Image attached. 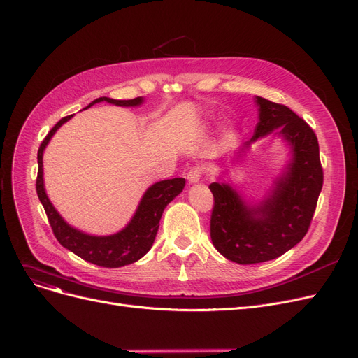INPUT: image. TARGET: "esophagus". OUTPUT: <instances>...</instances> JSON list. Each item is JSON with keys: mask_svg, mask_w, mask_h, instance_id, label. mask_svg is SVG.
I'll return each instance as SVG.
<instances>
[{"mask_svg": "<svg viewBox=\"0 0 358 358\" xmlns=\"http://www.w3.org/2000/svg\"><path fill=\"white\" fill-rule=\"evenodd\" d=\"M202 174H203V168L202 166H193L187 172V180H189V182L196 184V182L201 181Z\"/></svg>", "mask_w": 358, "mask_h": 358, "instance_id": "34e87169", "label": "esophagus"}]
</instances>
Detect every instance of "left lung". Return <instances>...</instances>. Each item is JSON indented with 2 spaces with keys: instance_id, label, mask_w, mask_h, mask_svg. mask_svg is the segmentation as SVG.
Returning <instances> with one entry per match:
<instances>
[{
  "instance_id": "1",
  "label": "left lung",
  "mask_w": 358,
  "mask_h": 358,
  "mask_svg": "<svg viewBox=\"0 0 358 358\" xmlns=\"http://www.w3.org/2000/svg\"><path fill=\"white\" fill-rule=\"evenodd\" d=\"M259 122L254 141L275 128L292 148L287 171L266 201L248 206L229 184L213 182L210 239L221 255L237 264L274 259L307 234L323 187L319 141L313 128L287 106L257 97Z\"/></svg>"
}]
</instances>
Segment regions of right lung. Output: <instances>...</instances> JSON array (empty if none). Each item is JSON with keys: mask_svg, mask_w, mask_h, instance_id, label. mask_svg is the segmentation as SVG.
<instances>
[{"mask_svg": "<svg viewBox=\"0 0 358 358\" xmlns=\"http://www.w3.org/2000/svg\"><path fill=\"white\" fill-rule=\"evenodd\" d=\"M100 101H108L116 106H138L143 103V99L137 97L132 100H115L109 97H100L90 103L87 106V109L90 106ZM72 115L62 117L60 121L51 128L47 137L43 140L41 145H39L36 194L45 209L51 230L63 248L72 250V252L79 258H83L91 264H96V266L100 267L117 268L128 266V264L138 261L143 255L149 252L155 242V237L159 229V221H161L165 206L174 199L177 194L182 192L184 186H186V180L172 178L153 184V186L149 187V190L144 193L131 222L124 230L116 234L91 236L71 227L69 224L59 215L55 206L48 201L43 180V153L45 145L48 144L50 138L55 136V132L66 121H69Z\"/></svg>", "mask_w": 358, "mask_h": 358, "instance_id": "right-lung-1", "label": "right lung"}]
</instances>
